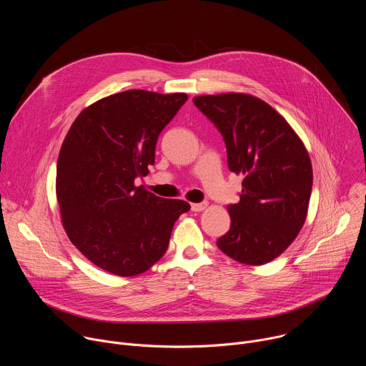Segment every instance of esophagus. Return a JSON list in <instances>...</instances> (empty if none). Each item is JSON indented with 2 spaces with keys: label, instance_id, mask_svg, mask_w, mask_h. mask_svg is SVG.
I'll return each instance as SVG.
<instances>
[{
  "label": "esophagus",
  "instance_id": "esophagus-1",
  "mask_svg": "<svg viewBox=\"0 0 366 366\" xmlns=\"http://www.w3.org/2000/svg\"><path fill=\"white\" fill-rule=\"evenodd\" d=\"M205 208H207V202H194V204H191V210L195 212V213H199V212L205 210Z\"/></svg>",
  "mask_w": 366,
  "mask_h": 366
}]
</instances>
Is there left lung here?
I'll return each instance as SVG.
<instances>
[{
    "mask_svg": "<svg viewBox=\"0 0 366 366\" xmlns=\"http://www.w3.org/2000/svg\"><path fill=\"white\" fill-rule=\"evenodd\" d=\"M192 101L222 133L229 169L244 177L240 201L227 207L230 230L217 246L240 264H268L305 222L312 187L308 152L288 122L257 97L227 92Z\"/></svg>",
    "mask_w": 366,
    "mask_h": 366,
    "instance_id": "left-lung-1",
    "label": "left lung"
}]
</instances>
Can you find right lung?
Listing matches in <instances>:
<instances>
[{"label": "right lung", "instance_id": "right-lung-1", "mask_svg": "<svg viewBox=\"0 0 366 366\" xmlns=\"http://www.w3.org/2000/svg\"><path fill=\"white\" fill-rule=\"evenodd\" d=\"M187 99L184 92L129 89L98 99L72 123L58 158L56 197L69 240L98 268L119 277L147 271L191 208L134 184Z\"/></svg>", "mask_w": 366, "mask_h": 366}]
</instances>
